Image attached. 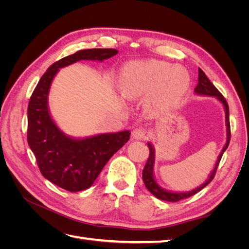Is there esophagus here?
Wrapping results in <instances>:
<instances>
[{
  "label": "esophagus",
  "instance_id": "34e87169",
  "mask_svg": "<svg viewBox=\"0 0 249 249\" xmlns=\"http://www.w3.org/2000/svg\"><path fill=\"white\" fill-rule=\"evenodd\" d=\"M132 136L136 140H142L146 137V131L143 127H136L132 132Z\"/></svg>",
  "mask_w": 249,
  "mask_h": 249
}]
</instances>
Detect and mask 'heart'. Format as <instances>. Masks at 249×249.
Segmentation results:
<instances>
[{"mask_svg": "<svg viewBox=\"0 0 249 249\" xmlns=\"http://www.w3.org/2000/svg\"><path fill=\"white\" fill-rule=\"evenodd\" d=\"M190 83V74L184 67L154 59L127 62L118 76L119 91L125 99L152 91V103L157 107H169L182 101Z\"/></svg>", "mask_w": 249, "mask_h": 249, "instance_id": "heart-1", "label": "heart"}]
</instances>
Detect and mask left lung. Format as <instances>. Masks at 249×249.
I'll return each mask as SVG.
<instances>
[{"instance_id":"8db88e82","label":"left lung","mask_w":249,"mask_h":249,"mask_svg":"<svg viewBox=\"0 0 249 249\" xmlns=\"http://www.w3.org/2000/svg\"><path fill=\"white\" fill-rule=\"evenodd\" d=\"M194 93L197 95H203V96H213L215 99H217L219 101L224 109L225 112V126H227V141H225V144L222 147L221 152L217 158V161L215 163V166L213 168V170L210 172V175L208 177V178L203 182L200 186L194 188V189L190 190V191H170V190H166L162 188L159 184L157 183V180L155 178V173H154V168H155V160H156V150L154 145L150 142H147V146L149 148V157L146 161V164L144 168H143L142 171V178L143 182H144L147 190L152 193L154 196H156L157 198L165 200V201H171V202H176L178 201L180 199L184 198H188L192 196V195L196 194L197 192H199L200 190H202L207 185H209L211 183L215 177V173L217 170L218 165H219V162L221 160V157L223 155V153L227 150L229 144H230V140H231V126H230V111H229V105L225 101L224 97L222 96V94L218 91L217 88L212 84L208 77L206 76V73L203 72L200 69H198V84L197 86L195 87L194 89Z\"/></svg>"}]
</instances>
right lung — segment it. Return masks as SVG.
I'll list each match as a JSON object with an SVG mask.
<instances>
[{"instance_id": "right-lung-1", "label": "right lung", "mask_w": 249, "mask_h": 249, "mask_svg": "<svg viewBox=\"0 0 249 249\" xmlns=\"http://www.w3.org/2000/svg\"><path fill=\"white\" fill-rule=\"evenodd\" d=\"M118 53L114 49L81 50L60 59L43 73L28 107V144L41 175L71 192L91 187L105 165L130 139L131 132L104 133L85 138L66 135L56 124L49 109L52 82L60 69L81 60L104 61Z\"/></svg>"}]
</instances>
